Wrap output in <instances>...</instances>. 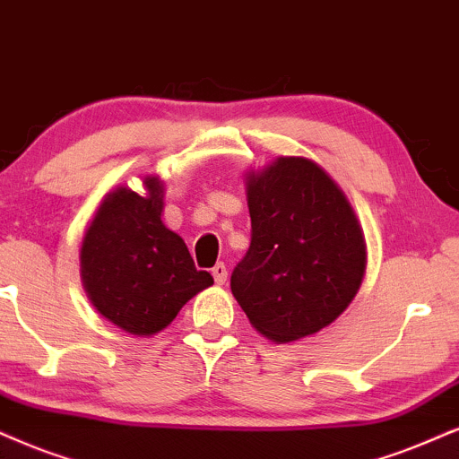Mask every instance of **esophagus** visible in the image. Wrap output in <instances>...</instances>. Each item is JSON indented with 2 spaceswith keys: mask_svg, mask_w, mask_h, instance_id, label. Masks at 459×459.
Returning <instances> with one entry per match:
<instances>
[{
  "mask_svg": "<svg viewBox=\"0 0 459 459\" xmlns=\"http://www.w3.org/2000/svg\"><path fill=\"white\" fill-rule=\"evenodd\" d=\"M212 275H213V280H216L218 286H222V283L226 281V277H229V269H226L224 263H218L212 269Z\"/></svg>",
  "mask_w": 459,
  "mask_h": 459,
  "instance_id": "1",
  "label": "esophagus"
}]
</instances>
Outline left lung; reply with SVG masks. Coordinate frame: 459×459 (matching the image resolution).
I'll use <instances>...</instances> for the list:
<instances>
[{"label":"left lung","instance_id":"obj_1","mask_svg":"<svg viewBox=\"0 0 459 459\" xmlns=\"http://www.w3.org/2000/svg\"><path fill=\"white\" fill-rule=\"evenodd\" d=\"M252 241L230 290L252 326L277 343L334 322L364 275V237L341 188L320 165L281 156L247 178Z\"/></svg>","mask_w":459,"mask_h":459}]
</instances>
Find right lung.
Wrapping results in <instances>:
<instances>
[{"mask_svg":"<svg viewBox=\"0 0 459 459\" xmlns=\"http://www.w3.org/2000/svg\"><path fill=\"white\" fill-rule=\"evenodd\" d=\"M148 196L131 188L108 195L80 252L82 281L97 311L131 334L169 326L213 277L199 271L186 243L160 220L162 184L146 178Z\"/></svg>","mask_w":459,"mask_h":459,"instance_id":"right-lung-1","label":"right lung"}]
</instances>
